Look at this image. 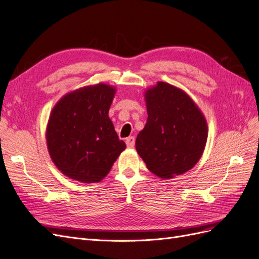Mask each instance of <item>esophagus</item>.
Returning <instances> with one entry per match:
<instances>
[{"label":"esophagus","mask_w":259,"mask_h":259,"mask_svg":"<svg viewBox=\"0 0 259 259\" xmlns=\"http://www.w3.org/2000/svg\"><path fill=\"white\" fill-rule=\"evenodd\" d=\"M125 143H126V146L128 148H133V147H134V145H135V137H133V136L127 137L126 140H125Z\"/></svg>","instance_id":"1"}]
</instances>
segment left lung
Returning a JSON list of instances; mask_svg holds the SVG:
<instances>
[{"label": "left lung", "mask_w": 259, "mask_h": 259, "mask_svg": "<svg viewBox=\"0 0 259 259\" xmlns=\"http://www.w3.org/2000/svg\"><path fill=\"white\" fill-rule=\"evenodd\" d=\"M148 119L136 150L148 169L161 178L186 173L200 160L207 139L204 116L192 99L165 82L146 93Z\"/></svg>", "instance_id": "8db88e82"}]
</instances>
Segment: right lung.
I'll return each instance as SVG.
<instances>
[{"instance_id": "1", "label": "right lung", "mask_w": 259, "mask_h": 259, "mask_svg": "<svg viewBox=\"0 0 259 259\" xmlns=\"http://www.w3.org/2000/svg\"><path fill=\"white\" fill-rule=\"evenodd\" d=\"M114 88L85 86L68 94L53 109L46 132L53 162L66 176L98 183L126 146L109 119Z\"/></svg>"}]
</instances>
